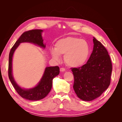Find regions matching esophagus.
I'll return each mask as SVG.
<instances>
[{
    "mask_svg": "<svg viewBox=\"0 0 122 122\" xmlns=\"http://www.w3.org/2000/svg\"><path fill=\"white\" fill-rule=\"evenodd\" d=\"M60 71H61V72H62V71H66V69H65V68H60Z\"/></svg>",
    "mask_w": 122,
    "mask_h": 122,
    "instance_id": "esophagus-1",
    "label": "esophagus"
}]
</instances>
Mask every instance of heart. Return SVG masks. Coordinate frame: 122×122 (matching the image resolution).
<instances>
[{"mask_svg":"<svg viewBox=\"0 0 122 122\" xmlns=\"http://www.w3.org/2000/svg\"><path fill=\"white\" fill-rule=\"evenodd\" d=\"M90 53V47L85 40L73 37H66L57 41L55 48L51 49V56L56 60L60 55H65L66 63L72 67L82 66L87 60Z\"/></svg>","mask_w":122,"mask_h":122,"instance_id":"heart-1","label":"heart"}]
</instances>
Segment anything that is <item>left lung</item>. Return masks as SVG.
Masks as SVG:
<instances>
[{"mask_svg":"<svg viewBox=\"0 0 122 122\" xmlns=\"http://www.w3.org/2000/svg\"><path fill=\"white\" fill-rule=\"evenodd\" d=\"M92 52L86 64L71 68L73 88L78 98L90 101L100 97L110 84L112 63L108 52L101 42L94 38Z\"/></svg>","mask_w":122,"mask_h":122,"instance_id":"left-lung-1","label":"left lung"}]
</instances>
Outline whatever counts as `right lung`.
Wrapping results in <instances>:
<instances>
[{
    "mask_svg": "<svg viewBox=\"0 0 122 122\" xmlns=\"http://www.w3.org/2000/svg\"><path fill=\"white\" fill-rule=\"evenodd\" d=\"M42 31L41 30H32L23 33L12 47L9 54L8 71L9 79L18 94L22 98L28 100L38 101L45 98L51 90L53 79L60 73V69L58 66L46 67L42 77L38 85L29 89L21 88L14 81L12 75V57L14 51L19 46L20 43L22 42L32 43L45 48L46 45L43 43L44 40L41 36V33Z\"/></svg>",
    "mask_w": 122,
    "mask_h": 122,
    "instance_id": "add662e5",
    "label": "right lung"
}]
</instances>
